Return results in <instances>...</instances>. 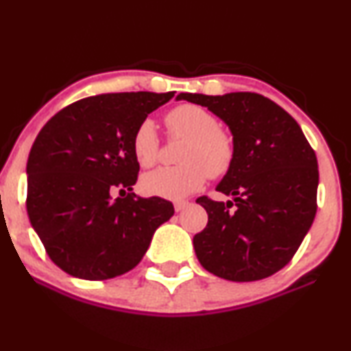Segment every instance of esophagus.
I'll return each instance as SVG.
<instances>
[{
    "label": "esophagus",
    "instance_id": "34e87169",
    "mask_svg": "<svg viewBox=\"0 0 351 351\" xmlns=\"http://www.w3.org/2000/svg\"><path fill=\"white\" fill-rule=\"evenodd\" d=\"M188 206H189L188 201H176V203H175V211L180 213V211H183V209L188 208Z\"/></svg>",
    "mask_w": 351,
    "mask_h": 351
}]
</instances>
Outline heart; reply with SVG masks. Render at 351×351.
<instances>
[{
    "label": "heart",
    "instance_id": "1",
    "mask_svg": "<svg viewBox=\"0 0 351 351\" xmlns=\"http://www.w3.org/2000/svg\"><path fill=\"white\" fill-rule=\"evenodd\" d=\"M165 123L171 136L186 140L180 152L181 165L156 168L143 175L140 186L145 195L183 199L198 191L208 176L223 178L234 167V138L224 128L217 127V119L204 107L183 104L171 108L165 117ZM132 152L143 168L153 167L158 160L160 138L150 119L135 128Z\"/></svg>",
    "mask_w": 351,
    "mask_h": 351
}]
</instances>
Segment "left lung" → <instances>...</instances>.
<instances>
[{"label":"left lung","mask_w":351,"mask_h":351,"mask_svg":"<svg viewBox=\"0 0 351 351\" xmlns=\"http://www.w3.org/2000/svg\"><path fill=\"white\" fill-rule=\"evenodd\" d=\"M208 107L231 128L236 162L217 184L234 201L196 199L208 224L193 237L208 272L232 282L272 276L292 261L317 213L318 167L299 123L254 92L180 94Z\"/></svg>","instance_id":"obj_1"}]
</instances>
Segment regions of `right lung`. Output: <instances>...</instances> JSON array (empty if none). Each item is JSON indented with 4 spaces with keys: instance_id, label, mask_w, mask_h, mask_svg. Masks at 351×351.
I'll return each instance as SVG.
<instances>
[{
    "instance_id": "1",
    "label": "right lung",
    "mask_w": 351,
    "mask_h": 351,
    "mask_svg": "<svg viewBox=\"0 0 351 351\" xmlns=\"http://www.w3.org/2000/svg\"><path fill=\"white\" fill-rule=\"evenodd\" d=\"M173 92H115L64 107L36 136L27 158L26 209L58 267L106 280L142 261L153 232L175 215L170 201L138 198L135 128ZM119 191L120 199L111 195Z\"/></svg>"
}]
</instances>
